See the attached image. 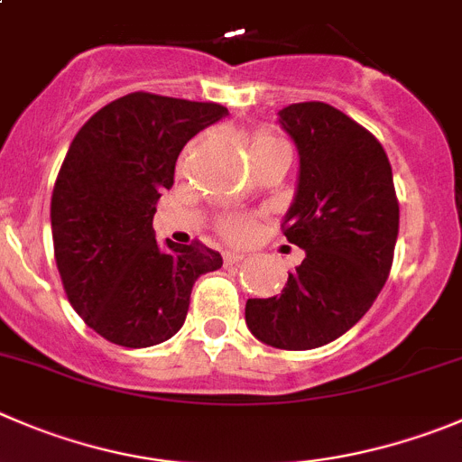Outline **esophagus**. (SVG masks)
<instances>
[{"label":"esophagus","mask_w":462,"mask_h":462,"mask_svg":"<svg viewBox=\"0 0 462 462\" xmlns=\"http://www.w3.org/2000/svg\"><path fill=\"white\" fill-rule=\"evenodd\" d=\"M245 258V254H240V252H231V249H228V252H224V263H226V265H234V263H240Z\"/></svg>","instance_id":"34e87169"}]
</instances>
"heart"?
Returning <instances> with one entry per match:
<instances>
[{"mask_svg": "<svg viewBox=\"0 0 462 462\" xmlns=\"http://www.w3.org/2000/svg\"><path fill=\"white\" fill-rule=\"evenodd\" d=\"M272 140H274V138H272V135H267V134L256 135V138H254L252 149L261 147V144H265V143H272ZM222 231L228 236V238H245V236L252 231V224H249L245 217H228L226 222L222 224Z\"/></svg>", "mask_w": 462, "mask_h": 462, "instance_id": "heart-1", "label": "heart"}]
</instances>
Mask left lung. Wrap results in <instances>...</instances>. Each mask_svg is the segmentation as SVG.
<instances>
[{
	"label": "left lung",
	"mask_w": 462,
	"mask_h": 462,
	"mask_svg": "<svg viewBox=\"0 0 462 462\" xmlns=\"http://www.w3.org/2000/svg\"><path fill=\"white\" fill-rule=\"evenodd\" d=\"M279 125L300 153L288 243L304 249L276 297L249 300L245 319L276 349L333 342L370 310L393 267L399 204L379 140L324 102L290 104Z\"/></svg>",
	"instance_id": "obj_1"
}]
</instances>
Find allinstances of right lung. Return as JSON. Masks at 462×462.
<instances>
[{
  "mask_svg": "<svg viewBox=\"0 0 462 462\" xmlns=\"http://www.w3.org/2000/svg\"><path fill=\"white\" fill-rule=\"evenodd\" d=\"M226 116L213 102L131 92L74 135L51 195L56 265L72 309L106 340H170L195 281L222 267L201 243H156L153 213L188 140Z\"/></svg>",
  "mask_w": 462,
  "mask_h": 462,
  "instance_id": "right-lung-1",
  "label": "right lung"
}]
</instances>
